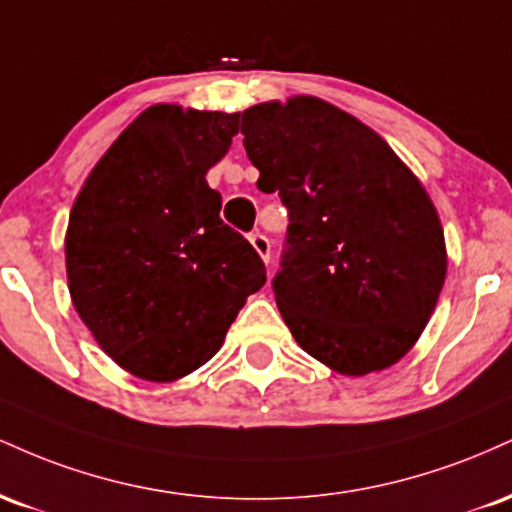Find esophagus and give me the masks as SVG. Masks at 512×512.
Wrapping results in <instances>:
<instances>
[{
    "label": "esophagus",
    "mask_w": 512,
    "mask_h": 512,
    "mask_svg": "<svg viewBox=\"0 0 512 512\" xmlns=\"http://www.w3.org/2000/svg\"><path fill=\"white\" fill-rule=\"evenodd\" d=\"M250 243H252V248H255L257 255H260L264 262H269V252H272V245H269V238L262 236V233L257 231V233H252V236H250Z\"/></svg>",
    "instance_id": "esophagus-1"
}]
</instances>
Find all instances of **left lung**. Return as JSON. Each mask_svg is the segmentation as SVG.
I'll return each instance as SVG.
<instances>
[{
    "label": "left lung",
    "instance_id": "left-lung-1",
    "mask_svg": "<svg viewBox=\"0 0 512 512\" xmlns=\"http://www.w3.org/2000/svg\"><path fill=\"white\" fill-rule=\"evenodd\" d=\"M240 132L257 187L289 209L274 293L293 339L342 375L395 366L448 272L424 185L378 132L320 98L252 105Z\"/></svg>",
    "mask_w": 512,
    "mask_h": 512
}]
</instances>
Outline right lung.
Here are the masks:
<instances>
[{
	"label": "right lung",
	"instance_id": "right-lung-1",
	"mask_svg": "<svg viewBox=\"0 0 512 512\" xmlns=\"http://www.w3.org/2000/svg\"><path fill=\"white\" fill-rule=\"evenodd\" d=\"M240 113L158 103L105 151L64 236L69 296L120 368L151 383L197 370L221 349L267 281L255 248L221 221L207 170Z\"/></svg>",
	"mask_w": 512,
	"mask_h": 512
}]
</instances>
